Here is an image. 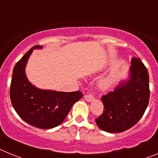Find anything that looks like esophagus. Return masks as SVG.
<instances>
[{"label": "esophagus", "instance_id": "esophagus-1", "mask_svg": "<svg viewBox=\"0 0 158 158\" xmlns=\"http://www.w3.org/2000/svg\"><path fill=\"white\" fill-rule=\"evenodd\" d=\"M85 100L87 102H91L94 100V97L92 95H85Z\"/></svg>", "mask_w": 158, "mask_h": 158}]
</instances>
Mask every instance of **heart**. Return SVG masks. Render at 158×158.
<instances>
[{
    "label": "heart",
    "mask_w": 158,
    "mask_h": 158,
    "mask_svg": "<svg viewBox=\"0 0 158 158\" xmlns=\"http://www.w3.org/2000/svg\"><path fill=\"white\" fill-rule=\"evenodd\" d=\"M111 83H112V78L111 77L107 76L100 79V81L98 82V85L101 89H107L111 86Z\"/></svg>",
    "instance_id": "heart-1"
}]
</instances>
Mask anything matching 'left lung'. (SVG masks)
<instances>
[{"instance_id":"1","label":"left lung","mask_w":158,"mask_h":158,"mask_svg":"<svg viewBox=\"0 0 158 158\" xmlns=\"http://www.w3.org/2000/svg\"><path fill=\"white\" fill-rule=\"evenodd\" d=\"M149 73L139 58H131L127 80L101 98L104 112L96 118L97 126L108 133H119L135 126L149 104Z\"/></svg>"}]
</instances>
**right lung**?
<instances>
[{
	"label": "right lung",
	"mask_w": 158,
	"mask_h": 158,
	"mask_svg": "<svg viewBox=\"0 0 158 158\" xmlns=\"http://www.w3.org/2000/svg\"><path fill=\"white\" fill-rule=\"evenodd\" d=\"M35 46L16 64L12 72L10 99L19 117L35 127L51 129L62 123L75 102L84 96L80 91L65 93L40 89L28 81L25 73L30 55Z\"/></svg>",
	"instance_id": "1"
}]
</instances>
